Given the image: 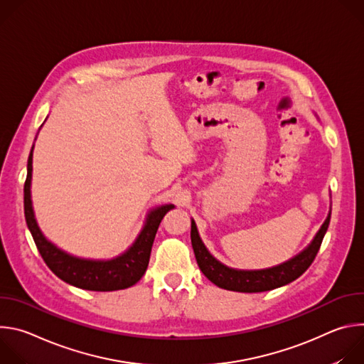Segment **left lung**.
Returning a JSON list of instances; mask_svg holds the SVG:
<instances>
[{"instance_id": "1", "label": "left lung", "mask_w": 364, "mask_h": 364, "mask_svg": "<svg viewBox=\"0 0 364 364\" xmlns=\"http://www.w3.org/2000/svg\"><path fill=\"white\" fill-rule=\"evenodd\" d=\"M330 218L331 213L328 215L321 229L316 235L314 240L309 243L306 249H304L295 257L289 259V261L269 269L237 271L220 264L205 249L204 243L198 236L194 220H191V245L200 271L219 288L236 292H264L295 281L309 268L320 250L324 235L330 225Z\"/></svg>"}]
</instances>
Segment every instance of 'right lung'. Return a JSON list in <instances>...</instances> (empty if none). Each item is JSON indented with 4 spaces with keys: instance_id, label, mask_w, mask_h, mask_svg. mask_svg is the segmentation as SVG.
<instances>
[{
    "instance_id": "right-lung-1",
    "label": "right lung",
    "mask_w": 364,
    "mask_h": 364,
    "mask_svg": "<svg viewBox=\"0 0 364 364\" xmlns=\"http://www.w3.org/2000/svg\"><path fill=\"white\" fill-rule=\"evenodd\" d=\"M31 171H33V149L28 155L27 178L24 183V216L31 232L34 243L46 265L53 271L62 281L89 291H117L135 285L146 271L151 247L155 233L166 216L174 209L173 204L160 205L148 213L144 229L134 242V245L121 256L111 261H92L72 256L51 242H48L37 226L31 205Z\"/></svg>"
}]
</instances>
